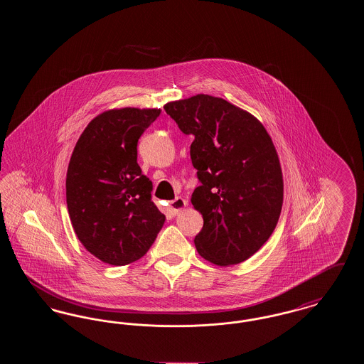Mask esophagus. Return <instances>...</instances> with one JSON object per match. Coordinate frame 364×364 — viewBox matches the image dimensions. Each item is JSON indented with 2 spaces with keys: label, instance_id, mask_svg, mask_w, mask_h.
Returning a JSON list of instances; mask_svg holds the SVG:
<instances>
[{
  "label": "esophagus",
  "instance_id": "1",
  "mask_svg": "<svg viewBox=\"0 0 364 364\" xmlns=\"http://www.w3.org/2000/svg\"><path fill=\"white\" fill-rule=\"evenodd\" d=\"M188 203H187V200L186 199H183V198H176L174 200H172L171 203H169V210L173 213V214H177L178 211H181L183 208H186Z\"/></svg>",
  "mask_w": 364,
  "mask_h": 364
}]
</instances>
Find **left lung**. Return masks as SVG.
<instances>
[{"label":"left lung","instance_id":"8db88e82","mask_svg":"<svg viewBox=\"0 0 364 364\" xmlns=\"http://www.w3.org/2000/svg\"><path fill=\"white\" fill-rule=\"evenodd\" d=\"M191 135V161L200 186L191 202L203 217L195 236L202 258L237 264L276 229L284 183L276 147L252 114L223 98L198 94L164 106Z\"/></svg>","mask_w":364,"mask_h":364}]
</instances>
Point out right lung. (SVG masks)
<instances>
[{
  "instance_id": "add662e5",
  "label": "right lung",
  "mask_w": 364,
  "mask_h": 364,
  "mask_svg": "<svg viewBox=\"0 0 364 364\" xmlns=\"http://www.w3.org/2000/svg\"><path fill=\"white\" fill-rule=\"evenodd\" d=\"M159 109L104 112L87 125L70 156L67 206L77 239L105 263L140 259L165 215L151 200L153 183L138 165V140Z\"/></svg>"
}]
</instances>
